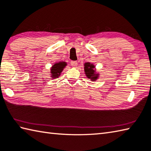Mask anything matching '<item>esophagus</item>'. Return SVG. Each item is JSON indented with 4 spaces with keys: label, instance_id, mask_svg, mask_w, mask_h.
Segmentation results:
<instances>
[{
    "label": "esophagus",
    "instance_id": "obj_1",
    "mask_svg": "<svg viewBox=\"0 0 151 151\" xmlns=\"http://www.w3.org/2000/svg\"><path fill=\"white\" fill-rule=\"evenodd\" d=\"M71 65L73 67H77L78 66V62L77 61H71Z\"/></svg>",
    "mask_w": 151,
    "mask_h": 151
}]
</instances>
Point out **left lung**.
<instances>
[{
  "label": "left lung",
  "instance_id": "left-lung-1",
  "mask_svg": "<svg viewBox=\"0 0 151 151\" xmlns=\"http://www.w3.org/2000/svg\"><path fill=\"white\" fill-rule=\"evenodd\" d=\"M95 68V66L89 62H87L84 64V70L85 74L88 78L91 79V81H96L99 78L98 73H95V70L93 69Z\"/></svg>",
  "mask_w": 151,
  "mask_h": 151
}]
</instances>
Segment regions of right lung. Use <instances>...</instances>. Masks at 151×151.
<instances>
[{
	"label": "right lung",
	"instance_id": "add662e5",
	"mask_svg": "<svg viewBox=\"0 0 151 151\" xmlns=\"http://www.w3.org/2000/svg\"><path fill=\"white\" fill-rule=\"evenodd\" d=\"M66 65L67 64L65 62H59L58 63H56L54 64L50 70V75L52 76V78H58V76L60 75L62 70L66 67Z\"/></svg>",
	"mask_w": 151,
	"mask_h": 151
}]
</instances>
